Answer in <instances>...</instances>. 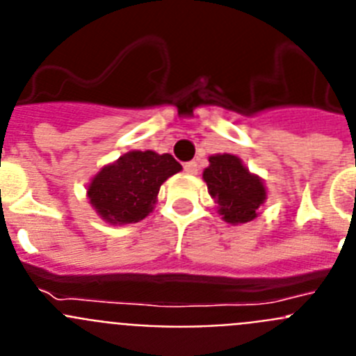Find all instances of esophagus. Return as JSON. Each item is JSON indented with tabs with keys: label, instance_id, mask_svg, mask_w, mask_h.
I'll return each instance as SVG.
<instances>
[{
	"label": "esophagus",
	"instance_id": "esophagus-1",
	"mask_svg": "<svg viewBox=\"0 0 356 356\" xmlns=\"http://www.w3.org/2000/svg\"><path fill=\"white\" fill-rule=\"evenodd\" d=\"M184 169L187 175H197V171H200V165H197V162H187L184 165Z\"/></svg>",
	"mask_w": 356,
	"mask_h": 356
}]
</instances>
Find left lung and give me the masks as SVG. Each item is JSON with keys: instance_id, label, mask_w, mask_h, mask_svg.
<instances>
[{"instance_id": "obj_1", "label": "left lung", "mask_w": 356, "mask_h": 356, "mask_svg": "<svg viewBox=\"0 0 356 356\" xmlns=\"http://www.w3.org/2000/svg\"><path fill=\"white\" fill-rule=\"evenodd\" d=\"M210 165L203 171L209 194L217 203V212L229 225H242L259 216L267 200L262 178L250 172L242 160L229 153L209 156Z\"/></svg>"}]
</instances>
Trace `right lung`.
<instances>
[{
	"label": "right lung",
	"mask_w": 356,
	"mask_h": 356,
	"mask_svg": "<svg viewBox=\"0 0 356 356\" xmlns=\"http://www.w3.org/2000/svg\"><path fill=\"white\" fill-rule=\"evenodd\" d=\"M181 171L172 155L155 151H128L99 169L87 187L97 216L110 225H131L153 212L160 185Z\"/></svg>",
	"instance_id": "add662e5"
}]
</instances>
